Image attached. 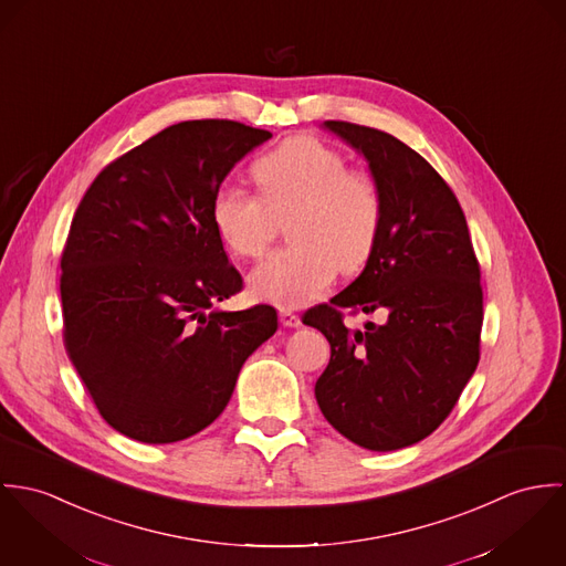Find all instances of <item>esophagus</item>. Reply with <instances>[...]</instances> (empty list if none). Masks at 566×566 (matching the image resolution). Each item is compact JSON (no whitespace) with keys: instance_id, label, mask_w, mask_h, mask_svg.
Returning <instances> with one entry per match:
<instances>
[{"instance_id":"34e87169","label":"esophagus","mask_w":566,"mask_h":566,"mask_svg":"<svg viewBox=\"0 0 566 566\" xmlns=\"http://www.w3.org/2000/svg\"><path fill=\"white\" fill-rule=\"evenodd\" d=\"M280 321L284 327H300L302 318L300 314L291 313V311H280Z\"/></svg>"}]
</instances>
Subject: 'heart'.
<instances>
[{
  "mask_svg": "<svg viewBox=\"0 0 566 566\" xmlns=\"http://www.w3.org/2000/svg\"><path fill=\"white\" fill-rule=\"evenodd\" d=\"M260 197L221 187L210 208L219 241L241 258H258L275 234V217L289 219L286 250L271 253L248 277L255 300L297 308L316 300L338 269L358 271L374 252L381 195L365 171L314 136H291L252 167Z\"/></svg>",
  "mask_w": 566,
  "mask_h": 566,
  "instance_id": "obj_1",
  "label": "heart"
}]
</instances>
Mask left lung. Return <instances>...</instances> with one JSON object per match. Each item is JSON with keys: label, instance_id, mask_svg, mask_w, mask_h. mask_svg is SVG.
Here are the masks:
<instances>
[{"label": "left lung", "instance_id": "1", "mask_svg": "<svg viewBox=\"0 0 566 566\" xmlns=\"http://www.w3.org/2000/svg\"><path fill=\"white\" fill-rule=\"evenodd\" d=\"M365 156L381 195V223L363 273L304 323L332 356L316 379L323 417L345 439L395 451L430 437L480 363L482 286L464 212L434 167L374 127L323 122ZM382 323L349 331L342 308Z\"/></svg>", "mask_w": 566, "mask_h": 566}]
</instances>
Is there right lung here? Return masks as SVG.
<instances>
[{
	"instance_id": "add662e5",
	"label": "right lung",
	"mask_w": 566,
	"mask_h": 566,
	"mask_svg": "<svg viewBox=\"0 0 566 566\" xmlns=\"http://www.w3.org/2000/svg\"><path fill=\"white\" fill-rule=\"evenodd\" d=\"M271 132L201 119L165 127L82 197L61 260L64 347L99 415L165 444L208 428L241 367L277 329L271 306L226 313L243 289L210 208Z\"/></svg>"
}]
</instances>
